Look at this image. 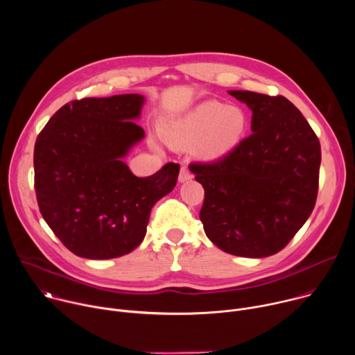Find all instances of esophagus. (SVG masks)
I'll list each match as a JSON object with an SVG mask.
<instances>
[{
    "label": "esophagus",
    "instance_id": "esophagus-1",
    "mask_svg": "<svg viewBox=\"0 0 355 355\" xmlns=\"http://www.w3.org/2000/svg\"><path fill=\"white\" fill-rule=\"evenodd\" d=\"M192 178V174L189 173L188 167L187 166H182L181 167V171H180V175H178V181L180 182H185V181H189Z\"/></svg>",
    "mask_w": 355,
    "mask_h": 355
}]
</instances>
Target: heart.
Segmentation results:
<instances>
[{
    "instance_id": "heart-1",
    "label": "heart",
    "mask_w": 355,
    "mask_h": 355,
    "mask_svg": "<svg viewBox=\"0 0 355 355\" xmlns=\"http://www.w3.org/2000/svg\"><path fill=\"white\" fill-rule=\"evenodd\" d=\"M247 129V116L237 107L209 101L175 121L167 129L166 137L171 146L191 147L204 159H219L234 148Z\"/></svg>"
}]
</instances>
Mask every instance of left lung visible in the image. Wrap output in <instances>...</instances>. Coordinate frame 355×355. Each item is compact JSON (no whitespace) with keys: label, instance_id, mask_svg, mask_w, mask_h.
<instances>
[{"label":"left lung","instance_id":"1","mask_svg":"<svg viewBox=\"0 0 355 355\" xmlns=\"http://www.w3.org/2000/svg\"><path fill=\"white\" fill-rule=\"evenodd\" d=\"M252 112V133L215 162L191 163L205 189L199 218L229 254L281 251L311 216L319 189L320 141L282 95L229 91Z\"/></svg>","mask_w":355,"mask_h":355}]
</instances>
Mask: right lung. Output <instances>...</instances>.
<instances>
[{"label": "right lung", "mask_w": 355, "mask_h": 355, "mask_svg": "<svg viewBox=\"0 0 355 355\" xmlns=\"http://www.w3.org/2000/svg\"><path fill=\"white\" fill-rule=\"evenodd\" d=\"M137 94L83 98L63 105L37 135L33 151L39 211L78 257L128 254L146 234L150 211L173 191L180 166L139 178L122 162L144 136Z\"/></svg>", "instance_id": "1"}]
</instances>
